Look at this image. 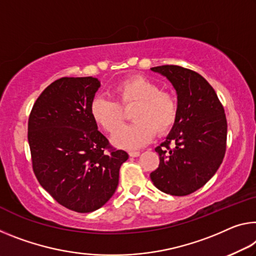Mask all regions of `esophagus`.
<instances>
[{
    "mask_svg": "<svg viewBox=\"0 0 256 256\" xmlns=\"http://www.w3.org/2000/svg\"><path fill=\"white\" fill-rule=\"evenodd\" d=\"M128 155L130 157H138L140 156V152H130Z\"/></svg>",
    "mask_w": 256,
    "mask_h": 256,
    "instance_id": "obj_1",
    "label": "esophagus"
}]
</instances>
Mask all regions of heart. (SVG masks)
Returning <instances> with one entry per match:
<instances>
[{
	"mask_svg": "<svg viewBox=\"0 0 256 256\" xmlns=\"http://www.w3.org/2000/svg\"><path fill=\"white\" fill-rule=\"evenodd\" d=\"M116 100L96 96L91 102L92 118L104 131L115 133L124 120V108L134 106L133 123L125 125L112 136L117 147L133 150L148 144L154 136L164 134L178 116V102L172 93L162 91L157 83L144 76H132L114 88Z\"/></svg>",
	"mask_w": 256,
	"mask_h": 256,
	"instance_id": "heart-1",
	"label": "heart"
}]
</instances>
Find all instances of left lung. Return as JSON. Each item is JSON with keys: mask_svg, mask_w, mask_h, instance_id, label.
<instances>
[{"mask_svg": "<svg viewBox=\"0 0 256 256\" xmlns=\"http://www.w3.org/2000/svg\"><path fill=\"white\" fill-rule=\"evenodd\" d=\"M168 78L178 96V116L166 140L155 148L160 166L150 174L154 186L172 196L202 188L223 160L226 118L214 88L198 72L165 64L150 68ZM173 140L176 146L169 148Z\"/></svg>", "mask_w": 256, "mask_h": 256, "instance_id": "left-lung-1", "label": "left lung"}]
</instances>
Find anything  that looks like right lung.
Here are the masks:
<instances>
[{"mask_svg":"<svg viewBox=\"0 0 256 256\" xmlns=\"http://www.w3.org/2000/svg\"><path fill=\"white\" fill-rule=\"evenodd\" d=\"M100 80L62 77L44 90L28 120L33 170L40 184L64 208L90 213L118 186L124 150H115L98 130L90 107Z\"/></svg>","mask_w":256,"mask_h":256,"instance_id":"right-lung-1","label":"right lung"}]
</instances>
